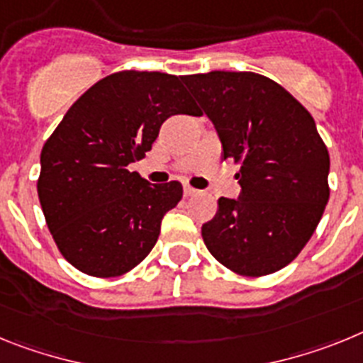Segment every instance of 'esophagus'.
<instances>
[{
	"label": "esophagus",
	"mask_w": 363,
	"mask_h": 363,
	"mask_svg": "<svg viewBox=\"0 0 363 363\" xmlns=\"http://www.w3.org/2000/svg\"><path fill=\"white\" fill-rule=\"evenodd\" d=\"M197 194H199V190H195L191 186H184V197H194Z\"/></svg>",
	"instance_id": "obj_1"
}]
</instances>
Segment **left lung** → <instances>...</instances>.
<instances>
[{
    "label": "left lung",
    "instance_id": "left-lung-1",
    "mask_svg": "<svg viewBox=\"0 0 363 363\" xmlns=\"http://www.w3.org/2000/svg\"><path fill=\"white\" fill-rule=\"evenodd\" d=\"M213 122L223 157L239 166L241 197L219 199L203 225L206 248L239 276L261 277L294 261L329 201V151L314 118L285 87L250 71L188 74Z\"/></svg>",
    "mask_w": 363,
    "mask_h": 363
}]
</instances>
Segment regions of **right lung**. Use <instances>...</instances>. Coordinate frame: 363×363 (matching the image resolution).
Returning a JSON list of instances; mask_svg holds the SVG:
<instances>
[{"label":"right lung","mask_w":363,"mask_h":363,"mask_svg":"<svg viewBox=\"0 0 363 363\" xmlns=\"http://www.w3.org/2000/svg\"><path fill=\"white\" fill-rule=\"evenodd\" d=\"M197 113L182 77L133 69L102 78L69 107L43 144L38 197L74 269L116 277L146 259L182 184H147L128 166L146 157L166 118Z\"/></svg>","instance_id":"add662e5"}]
</instances>
